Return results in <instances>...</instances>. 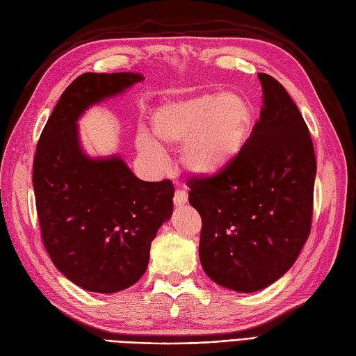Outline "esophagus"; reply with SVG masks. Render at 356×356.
I'll return each instance as SVG.
<instances>
[{"label": "esophagus", "mask_w": 356, "mask_h": 356, "mask_svg": "<svg viewBox=\"0 0 356 356\" xmlns=\"http://www.w3.org/2000/svg\"><path fill=\"white\" fill-rule=\"evenodd\" d=\"M186 202H188V197H186V193L185 191L177 190L176 193H174V205H176V207H184Z\"/></svg>", "instance_id": "esophagus-1"}]
</instances>
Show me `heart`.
I'll use <instances>...</instances> for the list:
<instances>
[{
	"instance_id": "heart-1",
	"label": "heart",
	"mask_w": 356,
	"mask_h": 356,
	"mask_svg": "<svg viewBox=\"0 0 356 356\" xmlns=\"http://www.w3.org/2000/svg\"><path fill=\"white\" fill-rule=\"evenodd\" d=\"M252 113L234 93H195L170 99L153 111L151 130L165 147H181L182 165L197 177H216L226 171L243 149L251 131ZM136 147L148 161L161 165L162 148L147 133Z\"/></svg>"
}]
</instances>
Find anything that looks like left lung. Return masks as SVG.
I'll return each instance as SVG.
<instances>
[{
	"mask_svg": "<svg viewBox=\"0 0 356 356\" xmlns=\"http://www.w3.org/2000/svg\"><path fill=\"white\" fill-rule=\"evenodd\" d=\"M263 107L243 149L216 177H193L190 203L202 217L205 274L237 292L283 277L311 232L315 151L309 128L277 79L259 73Z\"/></svg>",
	"mask_w": 356,
	"mask_h": 356,
	"instance_id": "1",
	"label": "left lung"
}]
</instances>
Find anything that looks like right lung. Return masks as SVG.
Listing matches in <instances>:
<instances>
[{
    "mask_svg": "<svg viewBox=\"0 0 356 356\" xmlns=\"http://www.w3.org/2000/svg\"><path fill=\"white\" fill-rule=\"evenodd\" d=\"M143 81L139 73H84L65 88L38 140L36 213L44 246L82 289L115 293L145 274L151 241L172 214L171 180L143 182L119 156L93 159L79 142L88 107Z\"/></svg>",
    "mask_w": 356,
    "mask_h": 356,
    "instance_id": "add662e5",
    "label": "right lung"
}]
</instances>
